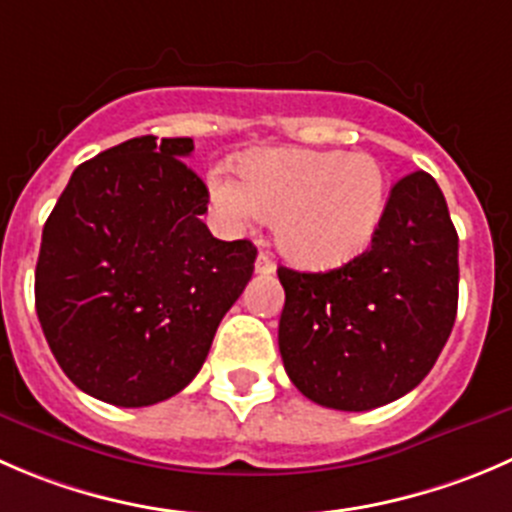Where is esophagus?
<instances>
[{"instance_id":"34e87169","label":"esophagus","mask_w":512,"mask_h":512,"mask_svg":"<svg viewBox=\"0 0 512 512\" xmlns=\"http://www.w3.org/2000/svg\"><path fill=\"white\" fill-rule=\"evenodd\" d=\"M277 270V265H275V260H272L270 255H267V252H260V255H257V260H255V272L257 275H272V272Z\"/></svg>"}]
</instances>
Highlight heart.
I'll list each match as a JSON object with an SVG mask.
<instances>
[{"mask_svg": "<svg viewBox=\"0 0 512 512\" xmlns=\"http://www.w3.org/2000/svg\"><path fill=\"white\" fill-rule=\"evenodd\" d=\"M237 170L240 180L212 175L217 210L235 227L275 217L277 247L302 267L350 262L385 215L388 177L365 152L255 150Z\"/></svg>", "mask_w": 512, "mask_h": 512, "instance_id": "obj_1", "label": "heart"}]
</instances>
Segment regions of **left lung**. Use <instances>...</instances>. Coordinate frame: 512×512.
Instances as JSON below:
<instances>
[{"label":"left lung","mask_w":512,"mask_h":512,"mask_svg":"<svg viewBox=\"0 0 512 512\" xmlns=\"http://www.w3.org/2000/svg\"><path fill=\"white\" fill-rule=\"evenodd\" d=\"M280 355L312 403L362 413L433 370L458 312V232L438 182L418 170L390 190L362 255L337 270H277Z\"/></svg>","instance_id":"8db88e82"}]
</instances>
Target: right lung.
Returning <instances> with one entry per match:
<instances>
[{
	"mask_svg": "<svg viewBox=\"0 0 512 512\" xmlns=\"http://www.w3.org/2000/svg\"><path fill=\"white\" fill-rule=\"evenodd\" d=\"M190 137L145 135L82 162L42 230L34 305L64 375L119 408L162 403L200 372L255 270L212 237Z\"/></svg>",
	"mask_w": 512,
	"mask_h": 512,
	"instance_id": "obj_1",
	"label": "right lung"
}]
</instances>
